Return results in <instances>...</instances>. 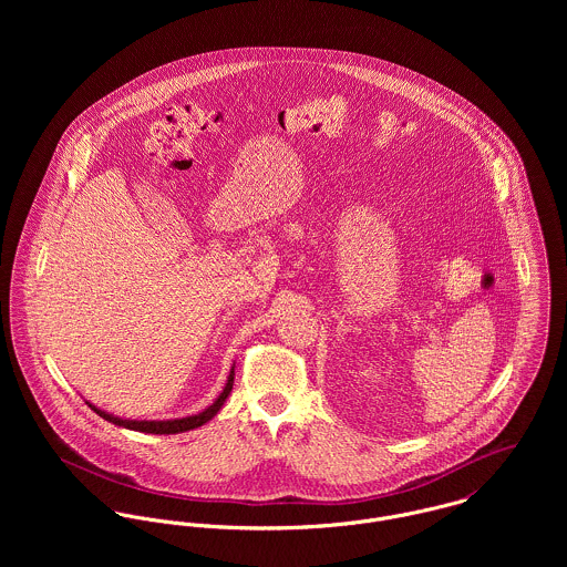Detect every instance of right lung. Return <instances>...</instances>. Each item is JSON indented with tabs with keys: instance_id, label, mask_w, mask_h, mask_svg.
Instances as JSON below:
<instances>
[{
	"instance_id": "add662e5",
	"label": "right lung",
	"mask_w": 567,
	"mask_h": 567,
	"mask_svg": "<svg viewBox=\"0 0 567 567\" xmlns=\"http://www.w3.org/2000/svg\"><path fill=\"white\" fill-rule=\"evenodd\" d=\"M234 375H236V371L231 369L229 380H227V386H225V391L218 395V400H216L214 404L209 405V408H205V410L198 412V414L183 416V419H169V421H131V419L113 416V414H109V412H104V410H100V408H95V405L89 404V408H91L95 414H100L102 419H106V421H111V423H115V425L128 427V430H137V432H146V434H178V432L194 430V427L207 423L212 416L218 414V410L223 408L225 400L229 398V393H231V389H234Z\"/></svg>"
}]
</instances>
